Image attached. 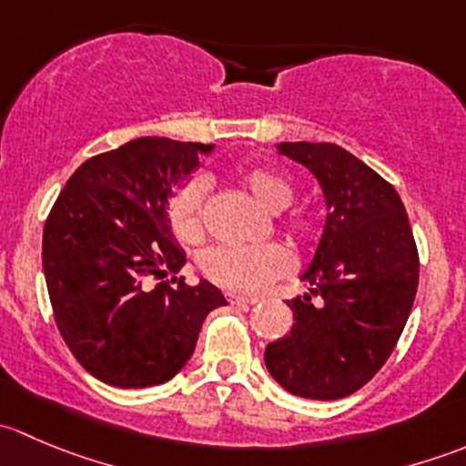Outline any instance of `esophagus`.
<instances>
[{
	"mask_svg": "<svg viewBox=\"0 0 466 466\" xmlns=\"http://www.w3.org/2000/svg\"><path fill=\"white\" fill-rule=\"evenodd\" d=\"M228 299L229 304H237V307H252V304L259 302L257 298H246V295H234V293H229Z\"/></svg>",
	"mask_w": 466,
	"mask_h": 466,
	"instance_id": "esophagus-1",
	"label": "esophagus"
}]
</instances>
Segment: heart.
Returning <instances> with one entry per match:
<instances>
[{"mask_svg": "<svg viewBox=\"0 0 466 466\" xmlns=\"http://www.w3.org/2000/svg\"><path fill=\"white\" fill-rule=\"evenodd\" d=\"M241 189L261 207L266 214H281L293 203V182L284 173L268 167L241 168L237 173ZM168 220L177 241L194 246L205 237V182L189 180L168 200ZM289 229L295 238L313 237L316 225L307 214H298L289 220ZM290 255L279 246L259 248H211L203 257V270L211 281L238 293H257L272 279L289 272Z\"/></svg>", "mask_w": 466, "mask_h": 466, "instance_id": "b5f03b06", "label": "heart"}]
</instances>
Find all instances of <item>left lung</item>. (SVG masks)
Listing matches in <instances>:
<instances>
[{"label":"left lung","mask_w":466,"mask_h":466,"mask_svg":"<svg viewBox=\"0 0 466 466\" xmlns=\"http://www.w3.org/2000/svg\"><path fill=\"white\" fill-rule=\"evenodd\" d=\"M277 153L313 173L327 214L302 272L311 289L286 299L293 329L266 347L263 360L295 397H350L383 368L415 302L420 257L406 207L390 182L340 146L281 142Z\"/></svg>","instance_id":"left-lung-1"}]
</instances>
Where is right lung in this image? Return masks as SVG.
Wrapping results in <instances>:
<instances>
[{
  "mask_svg": "<svg viewBox=\"0 0 466 466\" xmlns=\"http://www.w3.org/2000/svg\"><path fill=\"white\" fill-rule=\"evenodd\" d=\"M211 150L214 144L133 139L83 162L46 218L42 268L56 324L103 383H167L194 354L207 313L228 304L207 279L150 286V277L185 266L168 198Z\"/></svg>",
  "mask_w": 466,
  "mask_h": 466,
  "instance_id": "1",
  "label": "right lung"
}]
</instances>
